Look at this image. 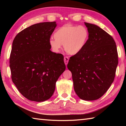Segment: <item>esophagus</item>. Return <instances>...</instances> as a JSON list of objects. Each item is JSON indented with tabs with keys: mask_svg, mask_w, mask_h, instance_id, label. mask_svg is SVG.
I'll list each match as a JSON object with an SVG mask.
<instances>
[{
	"mask_svg": "<svg viewBox=\"0 0 126 126\" xmlns=\"http://www.w3.org/2000/svg\"><path fill=\"white\" fill-rule=\"evenodd\" d=\"M64 61L65 64L67 65L68 63V61H69V58H68V57L65 56L64 58Z\"/></svg>",
	"mask_w": 126,
	"mask_h": 126,
	"instance_id": "1",
	"label": "esophagus"
}]
</instances>
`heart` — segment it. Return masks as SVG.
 Instances as JSON below:
<instances>
[{"mask_svg":"<svg viewBox=\"0 0 126 126\" xmlns=\"http://www.w3.org/2000/svg\"><path fill=\"white\" fill-rule=\"evenodd\" d=\"M54 39L49 41L53 52L59 53L63 44L68 54L74 55L80 52L86 46L89 38V32L83 25L67 24L59 28L54 34Z\"/></svg>","mask_w":126,"mask_h":126,"instance_id":"heart-1","label":"heart"}]
</instances>
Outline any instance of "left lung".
I'll use <instances>...</instances> for the list:
<instances>
[{"instance_id": "obj_1", "label": "left lung", "mask_w": 126, "mask_h": 126, "mask_svg": "<svg viewBox=\"0 0 126 126\" xmlns=\"http://www.w3.org/2000/svg\"><path fill=\"white\" fill-rule=\"evenodd\" d=\"M89 32L86 46L70 57L74 89L80 99L93 101L105 93L113 82L118 63L116 43L97 25L84 23Z\"/></svg>"}]
</instances>
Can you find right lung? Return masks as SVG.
Wrapping results in <instances>:
<instances>
[{
    "label": "right lung",
    "instance_id": "obj_1",
    "mask_svg": "<svg viewBox=\"0 0 126 126\" xmlns=\"http://www.w3.org/2000/svg\"><path fill=\"white\" fill-rule=\"evenodd\" d=\"M56 26L55 22L35 24L19 33L13 42L9 60L12 79L30 101L49 99L65 69L63 55L50 50L49 41Z\"/></svg>",
    "mask_w": 126,
    "mask_h": 126
}]
</instances>
